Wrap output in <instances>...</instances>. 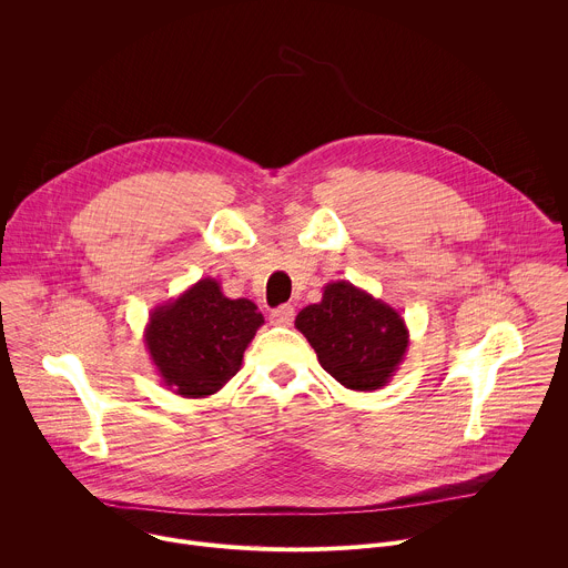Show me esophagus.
Returning a JSON list of instances; mask_svg holds the SVG:
<instances>
[{"label":"esophagus","mask_w":568,"mask_h":568,"mask_svg":"<svg viewBox=\"0 0 568 568\" xmlns=\"http://www.w3.org/2000/svg\"><path fill=\"white\" fill-rule=\"evenodd\" d=\"M270 321L274 323V326H292V321H294V307H292V305H281V307L272 310Z\"/></svg>","instance_id":"esophagus-1"}]
</instances>
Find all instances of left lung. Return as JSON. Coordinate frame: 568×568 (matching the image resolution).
<instances>
[{
  "instance_id": "obj_1",
  "label": "left lung",
  "mask_w": 568,
  "mask_h": 568,
  "mask_svg": "<svg viewBox=\"0 0 568 568\" xmlns=\"http://www.w3.org/2000/svg\"><path fill=\"white\" fill-rule=\"evenodd\" d=\"M294 326L323 371L353 390L386 386L409 346L404 318L348 281L328 283L321 303L303 307Z\"/></svg>"
}]
</instances>
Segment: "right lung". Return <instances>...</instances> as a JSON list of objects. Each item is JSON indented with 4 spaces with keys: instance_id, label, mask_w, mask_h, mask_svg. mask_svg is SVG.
Returning <instances> with one entry per match:
<instances>
[{
    "instance_id": "right-lung-1",
    "label": "right lung",
    "mask_w": 568,
    "mask_h": 568,
    "mask_svg": "<svg viewBox=\"0 0 568 568\" xmlns=\"http://www.w3.org/2000/svg\"><path fill=\"white\" fill-rule=\"evenodd\" d=\"M263 323L256 303L226 298L217 281L202 278L152 310L145 346L169 388L184 397H206L240 371L242 353Z\"/></svg>"
}]
</instances>
